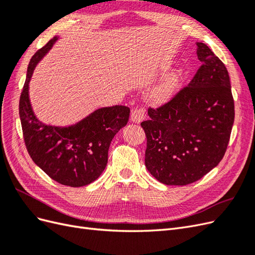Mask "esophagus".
<instances>
[{
  "label": "esophagus",
  "instance_id": "esophagus-1",
  "mask_svg": "<svg viewBox=\"0 0 255 255\" xmlns=\"http://www.w3.org/2000/svg\"><path fill=\"white\" fill-rule=\"evenodd\" d=\"M145 117L143 109H136L130 114V121L134 123H140Z\"/></svg>",
  "mask_w": 255,
  "mask_h": 255
}]
</instances>
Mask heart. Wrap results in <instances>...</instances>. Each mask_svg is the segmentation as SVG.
<instances>
[{"instance_id":"b5f03b06","label":"heart","mask_w":255,"mask_h":255,"mask_svg":"<svg viewBox=\"0 0 255 255\" xmlns=\"http://www.w3.org/2000/svg\"><path fill=\"white\" fill-rule=\"evenodd\" d=\"M181 71H174L169 73L161 80L152 91V99L157 103H165L169 101L179 87L181 80Z\"/></svg>"}]
</instances>
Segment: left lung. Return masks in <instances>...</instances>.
I'll return each mask as SVG.
<instances>
[{
    "label": "left lung",
    "instance_id": "8db88e82",
    "mask_svg": "<svg viewBox=\"0 0 255 255\" xmlns=\"http://www.w3.org/2000/svg\"><path fill=\"white\" fill-rule=\"evenodd\" d=\"M202 66L194 79L141 122L146 136L144 164L157 181L187 185L217 166L234 123V100L225 64L197 42Z\"/></svg>",
    "mask_w": 255,
    "mask_h": 255
}]
</instances>
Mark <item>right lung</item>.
<instances>
[{
	"mask_svg": "<svg viewBox=\"0 0 255 255\" xmlns=\"http://www.w3.org/2000/svg\"><path fill=\"white\" fill-rule=\"evenodd\" d=\"M58 37L38 50L29 61L23 86L19 114L23 137L34 163L59 184L81 187L96 181L107 165L114 136L127 126L129 109L123 105L102 107L75 125H45L36 117L28 95V84L37 64Z\"/></svg>",
	"mask_w": 255,
	"mask_h": 255,
	"instance_id": "obj_1",
	"label": "right lung"
}]
</instances>
